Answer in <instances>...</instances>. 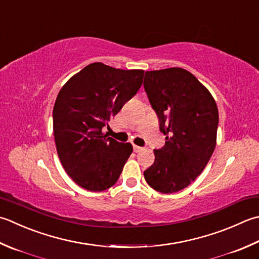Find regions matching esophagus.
I'll return each mask as SVG.
<instances>
[{"instance_id":"1","label":"esophagus","mask_w":259,"mask_h":259,"mask_svg":"<svg viewBox=\"0 0 259 259\" xmlns=\"http://www.w3.org/2000/svg\"><path fill=\"white\" fill-rule=\"evenodd\" d=\"M143 149H144L143 147H139V146H137V145H134V151H135V153H139V151H141Z\"/></svg>"}]
</instances>
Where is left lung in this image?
I'll use <instances>...</instances> for the list:
<instances>
[{
  "label": "left lung",
  "instance_id": "8db88e82",
  "mask_svg": "<svg viewBox=\"0 0 259 259\" xmlns=\"http://www.w3.org/2000/svg\"><path fill=\"white\" fill-rule=\"evenodd\" d=\"M144 86L166 136L145 180L160 193H175L202 173L213 154L218 106L209 90L180 67L146 72Z\"/></svg>",
  "mask_w": 259,
  "mask_h": 259
}]
</instances>
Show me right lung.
<instances>
[{"label":"right lung","mask_w":259,"mask_h":259,"mask_svg":"<svg viewBox=\"0 0 259 259\" xmlns=\"http://www.w3.org/2000/svg\"><path fill=\"white\" fill-rule=\"evenodd\" d=\"M144 73L93 63L60 89L53 111L56 148L66 173L83 189L100 192L114 185L133 153V145L102 128L138 92Z\"/></svg>","instance_id":"right-lung-1"}]
</instances>
